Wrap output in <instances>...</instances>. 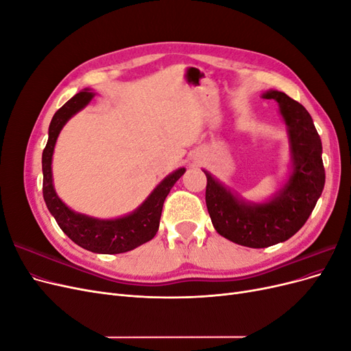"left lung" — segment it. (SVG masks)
I'll return each mask as SVG.
<instances>
[{"mask_svg":"<svg viewBox=\"0 0 351 351\" xmlns=\"http://www.w3.org/2000/svg\"><path fill=\"white\" fill-rule=\"evenodd\" d=\"M262 98L278 104L289 137L290 171L282 186L267 200L250 202L204 169L212 226L227 240L253 249L293 237L311 217L325 186L322 142L311 114L280 90L269 89Z\"/></svg>","mask_w":351,"mask_h":351,"instance_id":"left-lung-1","label":"left lung"}]
</instances>
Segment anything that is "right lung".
<instances>
[{
  "label": "right lung",
  "instance_id": "right-lung-1",
  "mask_svg": "<svg viewBox=\"0 0 351 351\" xmlns=\"http://www.w3.org/2000/svg\"><path fill=\"white\" fill-rule=\"evenodd\" d=\"M90 89H83L69 99L54 114L48 129V142L42 152V173H44V199L51 215L69 239L80 247L93 253L117 254L139 247L141 244L155 237L159 228L162 205L169 190L177 180L186 173V168H177L159 183L151 195L133 212L119 218L101 219L74 212L62 202L54 189L52 180V155L60 132L74 114L82 111L93 99Z\"/></svg>",
  "mask_w": 351,
  "mask_h": 351
}]
</instances>
